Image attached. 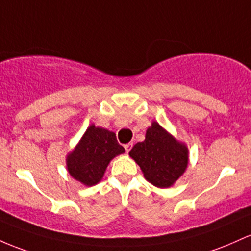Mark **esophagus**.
Here are the masks:
<instances>
[{"label":"esophagus","mask_w":251,"mask_h":251,"mask_svg":"<svg viewBox=\"0 0 251 251\" xmlns=\"http://www.w3.org/2000/svg\"><path fill=\"white\" fill-rule=\"evenodd\" d=\"M132 147H133V143H127V144H125L124 145V148H125V150H126V152H130V150L132 149Z\"/></svg>","instance_id":"obj_1"}]
</instances>
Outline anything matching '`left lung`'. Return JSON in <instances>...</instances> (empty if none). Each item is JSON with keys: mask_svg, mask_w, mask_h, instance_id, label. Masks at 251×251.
I'll use <instances>...</instances> for the list:
<instances>
[{"mask_svg": "<svg viewBox=\"0 0 251 251\" xmlns=\"http://www.w3.org/2000/svg\"><path fill=\"white\" fill-rule=\"evenodd\" d=\"M130 156L153 186L167 188L183 174L188 164V150L153 121L144 142L131 149Z\"/></svg>", "mask_w": 251, "mask_h": 251, "instance_id": "1", "label": "left lung"}]
</instances>
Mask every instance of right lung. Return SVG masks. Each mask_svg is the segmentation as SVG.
I'll return each instance as SVG.
<instances>
[{
  "label": "right lung",
  "instance_id": "1",
  "mask_svg": "<svg viewBox=\"0 0 251 251\" xmlns=\"http://www.w3.org/2000/svg\"><path fill=\"white\" fill-rule=\"evenodd\" d=\"M124 152L125 149L118 143L115 133L92 125L68 156V170L77 181L93 186L102 178L113 157Z\"/></svg>",
  "mask_w": 251,
  "mask_h": 251
}]
</instances>
